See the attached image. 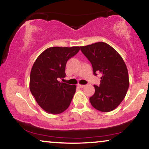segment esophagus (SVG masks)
<instances>
[{
	"instance_id": "esophagus-1",
	"label": "esophagus",
	"mask_w": 149,
	"mask_h": 149,
	"mask_svg": "<svg viewBox=\"0 0 149 149\" xmlns=\"http://www.w3.org/2000/svg\"><path fill=\"white\" fill-rule=\"evenodd\" d=\"M78 86L80 87V88H83V87H84V85H82V84H78Z\"/></svg>"
}]
</instances>
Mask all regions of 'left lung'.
<instances>
[{
	"label": "left lung",
	"instance_id": "obj_1",
	"mask_svg": "<svg viewBox=\"0 0 149 149\" xmlns=\"http://www.w3.org/2000/svg\"><path fill=\"white\" fill-rule=\"evenodd\" d=\"M80 49L92 64L94 75H102L100 86L94 85L95 94L89 99L91 105L101 112L114 110L124 100L130 85L123 59L104 42L81 46Z\"/></svg>",
	"mask_w": 149,
	"mask_h": 149
}]
</instances>
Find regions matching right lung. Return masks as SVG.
I'll use <instances>...</instances> for the list:
<instances>
[{"label":"right lung","instance_id":"right-lung-1","mask_svg":"<svg viewBox=\"0 0 149 149\" xmlns=\"http://www.w3.org/2000/svg\"><path fill=\"white\" fill-rule=\"evenodd\" d=\"M80 47H51L37 57L31 69L30 90L43 110L52 114L66 110L76 93V86L60 82L65 78L67 61Z\"/></svg>","mask_w":149,"mask_h":149}]
</instances>
